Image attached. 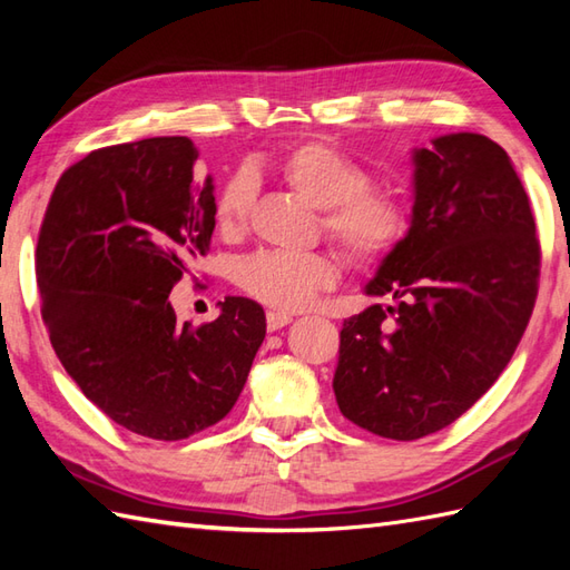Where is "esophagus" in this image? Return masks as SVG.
I'll use <instances>...</instances> for the list:
<instances>
[{
    "mask_svg": "<svg viewBox=\"0 0 570 570\" xmlns=\"http://www.w3.org/2000/svg\"><path fill=\"white\" fill-rule=\"evenodd\" d=\"M292 321H294V316L286 311H266V328H269L272 333L282 331L284 325H288Z\"/></svg>",
    "mask_w": 570,
    "mask_h": 570,
    "instance_id": "1",
    "label": "esophagus"
}]
</instances>
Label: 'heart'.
<instances>
[{
  "label": "heart",
  "instance_id": "1",
  "mask_svg": "<svg viewBox=\"0 0 570 570\" xmlns=\"http://www.w3.org/2000/svg\"><path fill=\"white\" fill-rule=\"evenodd\" d=\"M266 171L301 198L321 208L323 233L353 264H374L390 254L409 227V210L399 193L377 180L353 156L331 141H301L266 159ZM254 184L237 171L215 193L213 217L223 237H239L247 227ZM337 276L328 252L262 249L237 266V282L249 296L282 311L308 306Z\"/></svg>",
  "mask_w": 570,
  "mask_h": 570
}]
</instances>
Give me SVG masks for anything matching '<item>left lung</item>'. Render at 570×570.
<instances>
[{
	"label": "left lung",
	"instance_id": "obj_1",
	"mask_svg": "<svg viewBox=\"0 0 570 570\" xmlns=\"http://www.w3.org/2000/svg\"><path fill=\"white\" fill-rule=\"evenodd\" d=\"M406 237L347 318L333 390L343 416L382 439L416 441L451 426L498 382L539 292L534 213L510 156L458 131L414 151Z\"/></svg>",
	"mask_w": 570,
	"mask_h": 570
}]
</instances>
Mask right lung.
Here are the masks:
<instances>
[{
    "label": "right lung",
    "mask_w": 570,
    "mask_h": 570,
    "mask_svg": "<svg viewBox=\"0 0 570 570\" xmlns=\"http://www.w3.org/2000/svg\"><path fill=\"white\" fill-rule=\"evenodd\" d=\"M188 137L95 149L58 178L36 245L48 337L82 394L119 426L180 441L229 414L264 341L259 304L227 296L210 323L168 301L210 249L213 178Z\"/></svg>",
    "instance_id": "add662e5"
}]
</instances>
